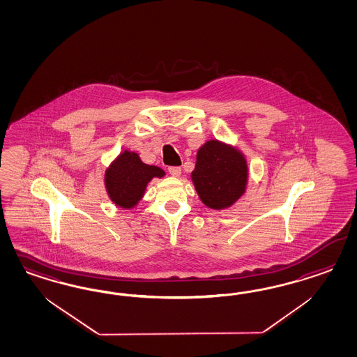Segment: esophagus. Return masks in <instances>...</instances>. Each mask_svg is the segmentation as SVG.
Masks as SVG:
<instances>
[{
  "instance_id": "34e87169",
  "label": "esophagus",
  "mask_w": 357,
  "mask_h": 357,
  "mask_svg": "<svg viewBox=\"0 0 357 357\" xmlns=\"http://www.w3.org/2000/svg\"><path fill=\"white\" fill-rule=\"evenodd\" d=\"M169 173L170 175H173V176H181V174H182V169L181 167H176V166H173V167H169Z\"/></svg>"
}]
</instances>
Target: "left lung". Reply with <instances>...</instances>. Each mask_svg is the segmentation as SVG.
Returning <instances> with one entry per match:
<instances>
[{
	"label": "left lung",
	"instance_id": "obj_1",
	"mask_svg": "<svg viewBox=\"0 0 357 357\" xmlns=\"http://www.w3.org/2000/svg\"><path fill=\"white\" fill-rule=\"evenodd\" d=\"M191 179L204 206L215 211L227 209L246 192L248 160L234 145L216 139L206 141L196 153Z\"/></svg>",
	"mask_w": 357,
	"mask_h": 357
}]
</instances>
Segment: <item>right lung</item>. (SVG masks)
Returning <instances> with one entry per match:
<instances>
[{"label":"right lung","mask_w":357,"mask_h":357,"mask_svg":"<svg viewBox=\"0 0 357 357\" xmlns=\"http://www.w3.org/2000/svg\"><path fill=\"white\" fill-rule=\"evenodd\" d=\"M161 167L141 161L136 151H120L105 172V187L109 200L119 208L132 209L140 203L153 178H163Z\"/></svg>","instance_id":"right-lung-1"}]
</instances>
